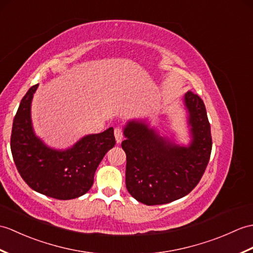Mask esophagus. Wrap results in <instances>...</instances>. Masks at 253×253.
<instances>
[{
    "mask_svg": "<svg viewBox=\"0 0 253 253\" xmlns=\"http://www.w3.org/2000/svg\"><path fill=\"white\" fill-rule=\"evenodd\" d=\"M114 136L116 139V142L120 143L123 140V137H124V131H123V129L121 127H117L114 129Z\"/></svg>",
    "mask_w": 253,
    "mask_h": 253,
    "instance_id": "34e87169",
    "label": "esophagus"
}]
</instances>
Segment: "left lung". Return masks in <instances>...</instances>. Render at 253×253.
I'll return each instance as SVG.
<instances>
[{"label": "left lung", "instance_id": "left-lung-1", "mask_svg": "<svg viewBox=\"0 0 253 253\" xmlns=\"http://www.w3.org/2000/svg\"><path fill=\"white\" fill-rule=\"evenodd\" d=\"M193 140L179 146L158 136L144 123L129 122L122 148L126 153V187L138 202L154 206L171 203L187 195L199 181L212 149L210 124L202 98L187 91Z\"/></svg>", "mask_w": 253, "mask_h": 253}]
</instances>
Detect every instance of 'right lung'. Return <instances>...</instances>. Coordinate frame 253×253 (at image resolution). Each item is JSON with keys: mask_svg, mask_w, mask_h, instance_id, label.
Listing matches in <instances>:
<instances>
[{"mask_svg": "<svg viewBox=\"0 0 253 253\" xmlns=\"http://www.w3.org/2000/svg\"><path fill=\"white\" fill-rule=\"evenodd\" d=\"M38 86L33 85L21 99L14 117L10 150L15 165L34 191L61 201L80 197L89 191L100 162L115 145L114 130L111 127L86 136L63 152L47 148L34 136L30 119L31 100Z\"/></svg>", "mask_w": 253, "mask_h": 253, "instance_id": "obj_1", "label": "right lung"}]
</instances>
